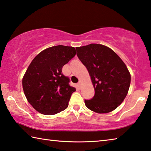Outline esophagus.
I'll use <instances>...</instances> for the list:
<instances>
[{
    "label": "esophagus",
    "mask_w": 151,
    "mask_h": 151,
    "mask_svg": "<svg viewBox=\"0 0 151 151\" xmlns=\"http://www.w3.org/2000/svg\"><path fill=\"white\" fill-rule=\"evenodd\" d=\"M77 86H78V88L79 89H80V88H81V83H80V82H79V83H78V84H77Z\"/></svg>",
    "instance_id": "34e87169"
}]
</instances>
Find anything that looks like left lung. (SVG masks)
Listing matches in <instances>:
<instances>
[{
  "mask_svg": "<svg viewBox=\"0 0 151 151\" xmlns=\"http://www.w3.org/2000/svg\"><path fill=\"white\" fill-rule=\"evenodd\" d=\"M76 49L95 90L92 100H85L86 107L99 114L112 112L124 101L129 90L131 77L127 65L112 49L101 44Z\"/></svg>",
  "mask_w": 151,
  "mask_h": 151,
  "instance_id": "8db88e82",
  "label": "left lung"
}]
</instances>
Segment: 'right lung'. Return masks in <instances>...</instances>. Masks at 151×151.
I'll return each mask as SVG.
<instances>
[{
    "label": "right lung",
    "instance_id": "1",
    "mask_svg": "<svg viewBox=\"0 0 151 151\" xmlns=\"http://www.w3.org/2000/svg\"><path fill=\"white\" fill-rule=\"evenodd\" d=\"M73 47L57 45L39 53L26 71L22 83L29 103L37 112L53 115L65 110L76 88L69 85L70 79L62 68L76 55Z\"/></svg>",
    "mask_w": 151,
    "mask_h": 151
}]
</instances>
